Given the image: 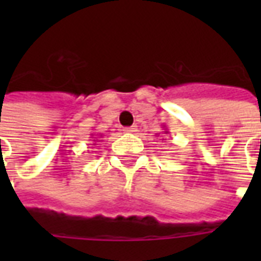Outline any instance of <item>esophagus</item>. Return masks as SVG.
Here are the masks:
<instances>
[{
	"label": "esophagus",
	"instance_id": "obj_1",
	"mask_svg": "<svg viewBox=\"0 0 261 261\" xmlns=\"http://www.w3.org/2000/svg\"><path fill=\"white\" fill-rule=\"evenodd\" d=\"M137 131V127L133 126V127H127V128H124V133H135Z\"/></svg>",
	"mask_w": 261,
	"mask_h": 261
}]
</instances>
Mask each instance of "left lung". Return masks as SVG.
Segmentation results:
<instances>
[{
  "label": "left lung",
  "mask_w": 261,
  "mask_h": 261,
  "mask_svg": "<svg viewBox=\"0 0 261 261\" xmlns=\"http://www.w3.org/2000/svg\"><path fill=\"white\" fill-rule=\"evenodd\" d=\"M168 133H169V131L167 130V127L164 126V131H163V134H168ZM157 137H159V134H157Z\"/></svg>",
  "instance_id": "1"
}]
</instances>
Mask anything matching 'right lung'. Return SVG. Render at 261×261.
Wrapping results in <instances>:
<instances>
[{"label": "right lung", "instance_id": "right-lung-1", "mask_svg": "<svg viewBox=\"0 0 261 261\" xmlns=\"http://www.w3.org/2000/svg\"><path fill=\"white\" fill-rule=\"evenodd\" d=\"M102 135H96V134H90V138H94V139H92V142H94V143H92V145H97V141L98 139L97 138H101Z\"/></svg>", "mask_w": 261, "mask_h": 261}]
</instances>
